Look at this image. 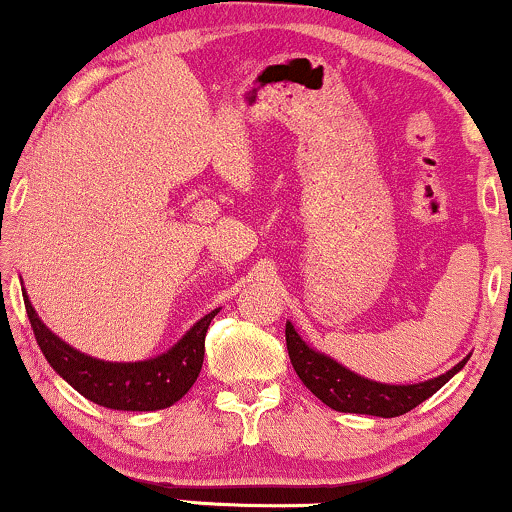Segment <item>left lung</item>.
<instances>
[{
	"label": "left lung",
	"instance_id": "1",
	"mask_svg": "<svg viewBox=\"0 0 512 512\" xmlns=\"http://www.w3.org/2000/svg\"><path fill=\"white\" fill-rule=\"evenodd\" d=\"M286 349L298 378L317 399L334 411H346V414H368V416H402L426 402L428 397L436 395L455 373H460L469 358H462L455 368L438 378L424 380L414 385H387L375 383V380L361 378L354 370L344 368L334 358L310 349L308 344L298 337L291 322H286Z\"/></svg>",
	"mask_w": 512,
	"mask_h": 512
}]
</instances>
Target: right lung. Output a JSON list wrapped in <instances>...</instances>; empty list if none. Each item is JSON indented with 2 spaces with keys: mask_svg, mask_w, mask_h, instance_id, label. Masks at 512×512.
Wrapping results in <instances>:
<instances>
[{
  "mask_svg": "<svg viewBox=\"0 0 512 512\" xmlns=\"http://www.w3.org/2000/svg\"><path fill=\"white\" fill-rule=\"evenodd\" d=\"M23 303H26L35 342L55 373H60L79 395L91 402L122 411L166 409L187 395L202 370L204 337H207L209 322L219 313V310H211L209 315H204L166 354L149 358V361L113 363L81 354L74 346L62 342L57 334H52L28 301L26 289H23Z\"/></svg>",
  "mask_w": 512,
  "mask_h": 512,
  "instance_id": "add662e5",
  "label": "right lung"
}]
</instances>
